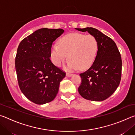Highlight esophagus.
<instances>
[{
    "instance_id": "esophagus-1",
    "label": "esophagus",
    "mask_w": 135,
    "mask_h": 135,
    "mask_svg": "<svg viewBox=\"0 0 135 135\" xmlns=\"http://www.w3.org/2000/svg\"><path fill=\"white\" fill-rule=\"evenodd\" d=\"M72 74L71 73H66V76H67V77H70V76H72Z\"/></svg>"
}]
</instances>
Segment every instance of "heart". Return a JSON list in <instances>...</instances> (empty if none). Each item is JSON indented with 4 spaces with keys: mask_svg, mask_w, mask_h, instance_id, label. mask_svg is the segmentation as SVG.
Here are the masks:
<instances>
[{
    "mask_svg": "<svg viewBox=\"0 0 135 135\" xmlns=\"http://www.w3.org/2000/svg\"><path fill=\"white\" fill-rule=\"evenodd\" d=\"M58 43L51 49L52 60L56 66H61L68 58L69 70H85L94 62L98 50V42L94 36L70 33L61 37Z\"/></svg>",
    "mask_w": 135,
    "mask_h": 135,
    "instance_id": "heart-1",
    "label": "heart"
}]
</instances>
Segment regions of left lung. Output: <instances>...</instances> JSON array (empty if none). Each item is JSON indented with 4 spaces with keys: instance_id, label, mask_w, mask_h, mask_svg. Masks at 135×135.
<instances>
[{
    "instance_id": "left-lung-1",
    "label": "left lung",
    "mask_w": 135,
    "mask_h": 135,
    "mask_svg": "<svg viewBox=\"0 0 135 135\" xmlns=\"http://www.w3.org/2000/svg\"><path fill=\"white\" fill-rule=\"evenodd\" d=\"M76 29L88 31L98 42L97 55L93 64L80 74L81 83L78 88L79 93L86 99L104 100L115 92L120 83L122 68L120 53L114 40L98 30L92 27Z\"/></svg>"
}]
</instances>
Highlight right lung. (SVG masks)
I'll return each instance as SVG.
<instances>
[{"instance_id":"add662e5","label":"right lung","mask_w":135,"mask_h":135,"mask_svg":"<svg viewBox=\"0 0 135 135\" xmlns=\"http://www.w3.org/2000/svg\"><path fill=\"white\" fill-rule=\"evenodd\" d=\"M64 32L43 28L24 38L18 47L15 70L22 93L31 102L42 105L53 100L66 73L51 62L52 43Z\"/></svg>"}]
</instances>
